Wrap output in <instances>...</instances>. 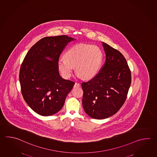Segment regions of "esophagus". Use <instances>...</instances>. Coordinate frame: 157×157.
I'll list each match as a JSON object with an SVG mask.
<instances>
[{
  "mask_svg": "<svg viewBox=\"0 0 157 157\" xmlns=\"http://www.w3.org/2000/svg\"><path fill=\"white\" fill-rule=\"evenodd\" d=\"M74 88H77V87H79L80 86V84L78 83H75L74 84Z\"/></svg>",
  "mask_w": 157,
  "mask_h": 157,
  "instance_id": "obj_1",
  "label": "esophagus"
}]
</instances>
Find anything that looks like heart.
<instances>
[{"label": "heart", "mask_w": 157, "mask_h": 157, "mask_svg": "<svg viewBox=\"0 0 157 157\" xmlns=\"http://www.w3.org/2000/svg\"><path fill=\"white\" fill-rule=\"evenodd\" d=\"M64 58L58 61L59 71L64 77H70L75 67L76 73L83 79H90L99 71L103 61V53L96 46L80 44L67 49Z\"/></svg>", "instance_id": "b5f03b06"}]
</instances>
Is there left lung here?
<instances>
[{"mask_svg":"<svg viewBox=\"0 0 157 157\" xmlns=\"http://www.w3.org/2000/svg\"><path fill=\"white\" fill-rule=\"evenodd\" d=\"M106 61L99 73L82 83V105L88 115L104 119L113 115L126 99L131 85V71L121 53L105 42Z\"/></svg>","mask_w":157,"mask_h":157,"instance_id":"1","label":"left lung"}]
</instances>
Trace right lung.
<instances>
[{
    "label": "right lung",
    "mask_w": 157,
    "mask_h": 157,
    "mask_svg": "<svg viewBox=\"0 0 157 157\" xmlns=\"http://www.w3.org/2000/svg\"><path fill=\"white\" fill-rule=\"evenodd\" d=\"M75 40L66 35L42 38L29 49L19 71L23 97L39 115H54L64 106L75 83L61 78L58 61L69 42Z\"/></svg>",
    "instance_id": "1"
}]
</instances>
